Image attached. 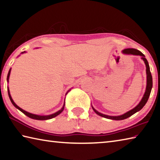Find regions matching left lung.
I'll list each match as a JSON object with an SVG mask.
<instances>
[{
  "label": "left lung",
  "instance_id": "1",
  "mask_svg": "<svg viewBox=\"0 0 160 160\" xmlns=\"http://www.w3.org/2000/svg\"><path fill=\"white\" fill-rule=\"evenodd\" d=\"M122 53L125 54H128V55H136V56L141 57V59L143 60L145 64H146V79H147L146 80H147L146 81V91H145V93L143 94V97L141 98V101L139 102L138 105L136 107H134L133 109L129 110L128 112L124 113V114H122V115H118V116H111V115L103 114V113H101L98 111H97V110L92 106V109L94 110V111L97 113V115H98L99 116H101V117H103V118L110 119V120H124V119H127V118L131 117V116L134 114V113L138 112L139 110H141L142 108H143V106L146 105V103H147L148 100L151 90H152V75H151V72L150 71V66L148 64V62L147 59H146L145 55L142 53L141 52H140L138 50H136V49H133V48L125 49V50H122Z\"/></svg>",
  "mask_w": 160,
  "mask_h": 160
}]
</instances>
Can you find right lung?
Listing matches in <instances>:
<instances>
[{"mask_svg":"<svg viewBox=\"0 0 160 160\" xmlns=\"http://www.w3.org/2000/svg\"><path fill=\"white\" fill-rule=\"evenodd\" d=\"M25 52H26L25 51H24V52H22L21 54H24V53H25ZM10 72H11V68L10 69L9 72H8V76H7V82H9V78H10ZM70 90H71V89H70ZM70 90H68V91L67 92V93H68L69 91H70ZM8 96H9L10 99V101H11L12 103L13 104V106H14V107H15L16 108L19 110L20 111L24 113V115L28 116V118H31V119H34V120H50V119H52V118H54V117H56V116H57V115H59L60 114V113L63 111V109H64L65 103H63V107H62V108H61L59 110H58L57 112L53 113V114L48 115H36V114H32V113H30V112H27V111H26V110H23L22 108H20V107H19L17 105V104H16L14 102V101H13L12 98V97H11V95H10V89H9V88H8ZM67 93H66V94H67Z\"/></svg>","mask_w":160,"mask_h":160,"instance_id":"1","label":"right lung"}]
</instances>
